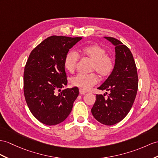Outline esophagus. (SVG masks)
<instances>
[{"mask_svg": "<svg viewBox=\"0 0 158 158\" xmlns=\"http://www.w3.org/2000/svg\"><path fill=\"white\" fill-rule=\"evenodd\" d=\"M79 92H80V94H86V92H87L86 90H84V89H82V88H80V89H79Z\"/></svg>", "mask_w": 158, "mask_h": 158, "instance_id": "34e87169", "label": "esophagus"}]
</instances>
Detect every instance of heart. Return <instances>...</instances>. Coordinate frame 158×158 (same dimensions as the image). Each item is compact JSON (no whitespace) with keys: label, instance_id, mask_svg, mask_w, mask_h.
I'll list each match as a JSON object with an SVG mask.
<instances>
[{"label":"heart","instance_id":"obj_1","mask_svg":"<svg viewBox=\"0 0 158 158\" xmlns=\"http://www.w3.org/2000/svg\"><path fill=\"white\" fill-rule=\"evenodd\" d=\"M79 56L92 61L91 71H96L100 77L106 78L110 76L114 68V60L113 57L107 55L106 50L98 44H93L82 48L78 53L68 52L64 60V66L66 70L73 73L79 60ZM98 76L95 73L89 74H78L73 76L70 82L73 86L84 90H88L98 82Z\"/></svg>","mask_w":158,"mask_h":158}]
</instances>
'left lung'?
Returning <instances> with one entry per match:
<instances>
[{
  "instance_id": "1",
  "label": "left lung",
  "mask_w": 158,
  "mask_h": 158,
  "mask_svg": "<svg viewBox=\"0 0 158 158\" xmlns=\"http://www.w3.org/2000/svg\"><path fill=\"white\" fill-rule=\"evenodd\" d=\"M115 46V64L112 74L98 89L109 91L97 94L91 109L94 117L102 124L113 125L122 121L129 113L138 89L137 67L130 49L121 41L105 37Z\"/></svg>"
}]
</instances>
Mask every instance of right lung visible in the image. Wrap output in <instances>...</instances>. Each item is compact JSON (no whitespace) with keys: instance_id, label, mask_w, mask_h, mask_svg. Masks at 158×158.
Segmentation results:
<instances>
[{"instance_id":"right-lung-1","label":"right lung","mask_w":158,"mask_h":158,"mask_svg":"<svg viewBox=\"0 0 158 158\" xmlns=\"http://www.w3.org/2000/svg\"><path fill=\"white\" fill-rule=\"evenodd\" d=\"M82 37L52 35L35 48L27 61L23 74V91L31 113L47 125L63 122L71 113L78 97L77 87L67 85L64 60L69 49Z\"/></svg>"}]
</instances>
